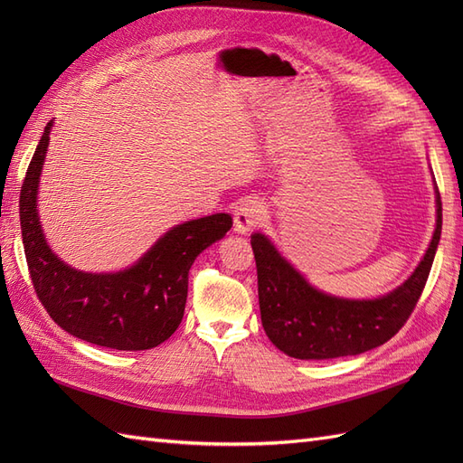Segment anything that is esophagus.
<instances>
[{"label": "esophagus", "mask_w": 463, "mask_h": 463, "mask_svg": "<svg viewBox=\"0 0 463 463\" xmlns=\"http://www.w3.org/2000/svg\"><path fill=\"white\" fill-rule=\"evenodd\" d=\"M264 204L259 199H245L240 203V206L235 208L233 213V223H235V232L247 233L249 230H253L257 223L262 222L264 218Z\"/></svg>", "instance_id": "esophagus-1"}]
</instances>
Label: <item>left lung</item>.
<instances>
[{"instance_id": "obj_1", "label": "left lung", "mask_w": 463, "mask_h": 463, "mask_svg": "<svg viewBox=\"0 0 463 463\" xmlns=\"http://www.w3.org/2000/svg\"><path fill=\"white\" fill-rule=\"evenodd\" d=\"M442 230V203L437 191V230L427 253L408 282L373 301L325 296L307 284L279 257L262 233L250 235L257 262L262 328L270 342L296 359H334L357 355L383 345L408 322L437 253Z\"/></svg>"}]
</instances>
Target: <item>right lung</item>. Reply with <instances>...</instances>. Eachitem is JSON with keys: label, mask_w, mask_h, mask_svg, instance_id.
I'll list each match as a JSON object with an SVG mask.
<instances>
[{"label": "right lung", "mask_w": 463, "mask_h": 463, "mask_svg": "<svg viewBox=\"0 0 463 463\" xmlns=\"http://www.w3.org/2000/svg\"><path fill=\"white\" fill-rule=\"evenodd\" d=\"M52 121L34 150L19 199L24 257L36 298L53 322L75 338L121 352L156 347L184 318L191 264L230 232L233 220L230 214H213L181 223L123 272L73 270L46 245L36 213L38 177Z\"/></svg>", "instance_id": "1"}]
</instances>
